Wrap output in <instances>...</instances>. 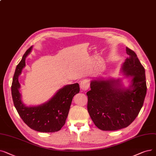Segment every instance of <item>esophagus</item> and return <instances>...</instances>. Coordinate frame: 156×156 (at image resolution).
Masks as SVG:
<instances>
[{
	"label": "esophagus",
	"instance_id": "34e87169",
	"mask_svg": "<svg viewBox=\"0 0 156 156\" xmlns=\"http://www.w3.org/2000/svg\"><path fill=\"white\" fill-rule=\"evenodd\" d=\"M89 80L85 79L83 80L82 82H81L80 85V88L81 89L83 90H87L89 88Z\"/></svg>",
	"mask_w": 156,
	"mask_h": 156
}]
</instances>
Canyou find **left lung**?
<instances>
[{
  "instance_id": "8db88e82",
  "label": "left lung",
  "mask_w": 156,
  "mask_h": 156,
  "mask_svg": "<svg viewBox=\"0 0 156 156\" xmlns=\"http://www.w3.org/2000/svg\"><path fill=\"white\" fill-rule=\"evenodd\" d=\"M129 57L122 66L131 84L124 87L122 79H94L87 92V110L93 122L103 131H116L129 126L143 106L147 93L145 71L136 54L126 47Z\"/></svg>"
}]
</instances>
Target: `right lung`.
I'll return each instance as SVG.
<instances>
[{"label":"right lung","mask_w":156,"mask_h":156,"mask_svg":"<svg viewBox=\"0 0 156 156\" xmlns=\"http://www.w3.org/2000/svg\"><path fill=\"white\" fill-rule=\"evenodd\" d=\"M32 46L26 51L17 65L13 76L11 94L15 107L24 122L32 129L42 133L56 132L65 124L74 96L79 93L78 83L67 85L60 89L46 103L38 106H26L20 92L18 77L25 66V58Z\"/></svg>","instance_id":"add662e5"}]
</instances>
